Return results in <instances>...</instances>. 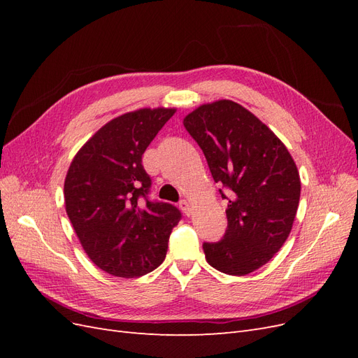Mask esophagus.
I'll return each instance as SVG.
<instances>
[{
    "mask_svg": "<svg viewBox=\"0 0 358 358\" xmlns=\"http://www.w3.org/2000/svg\"><path fill=\"white\" fill-rule=\"evenodd\" d=\"M179 208H180V210H182L183 213H185L187 216H189L191 212H192L191 204H189V201H187V200H182V201L179 203Z\"/></svg>",
    "mask_w": 358,
    "mask_h": 358,
    "instance_id": "esophagus-1",
    "label": "esophagus"
}]
</instances>
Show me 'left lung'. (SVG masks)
<instances>
[{"instance_id": "left-lung-1", "label": "left lung", "mask_w": 358, "mask_h": 358, "mask_svg": "<svg viewBox=\"0 0 358 358\" xmlns=\"http://www.w3.org/2000/svg\"><path fill=\"white\" fill-rule=\"evenodd\" d=\"M183 125L229 201L225 234L203 243L206 259L227 275L251 273L288 239L301 188L296 162L272 129L231 100L197 107Z\"/></svg>"}]
</instances>
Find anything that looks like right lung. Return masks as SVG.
Returning a JSON list of instances; mask_svg holds the SVG:
<instances>
[{
  "mask_svg": "<svg viewBox=\"0 0 358 358\" xmlns=\"http://www.w3.org/2000/svg\"><path fill=\"white\" fill-rule=\"evenodd\" d=\"M176 109H138L112 119L73 158L64 182L66 210L91 262L119 278L152 272L164 262L182 215L148 199L142 155Z\"/></svg>",
  "mask_w": 358,
  "mask_h": 358,
  "instance_id": "1",
  "label": "right lung"
}]
</instances>
